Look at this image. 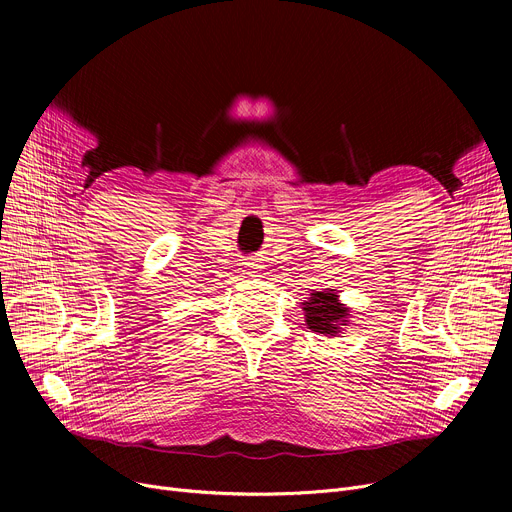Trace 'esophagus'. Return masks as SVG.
<instances>
[{
	"mask_svg": "<svg viewBox=\"0 0 512 512\" xmlns=\"http://www.w3.org/2000/svg\"><path fill=\"white\" fill-rule=\"evenodd\" d=\"M245 265H247V274H251V276H253V274H257V270H259V265H257L255 261H247Z\"/></svg>",
	"mask_w": 512,
	"mask_h": 512,
	"instance_id": "obj_1",
	"label": "esophagus"
}]
</instances>
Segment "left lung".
<instances>
[{"label": "left lung", "instance_id": "1", "mask_svg": "<svg viewBox=\"0 0 512 512\" xmlns=\"http://www.w3.org/2000/svg\"><path fill=\"white\" fill-rule=\"evenodd\" d=\"M303 311L307 328L324 336H338L351 317V309L340 303L334 288L313 290L309 301L303 303Z\"/></svg>", "mask_w": 512, "mask_h": 512}]
</instances>
